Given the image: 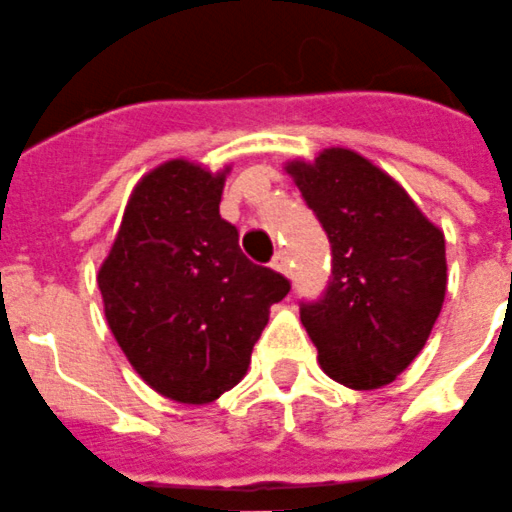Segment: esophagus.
<instances>
[{"label":"esophagus","mask_w":512,"mask_h":512,"mask_svg":"<svg viewBox=\"0 0 512 512\" xmlns=\"http://www.w3.org/2000/svg\"><path fill=\"white\" fill-rule=\"evenodd\" d=\"M272 270L282 272V275H290V260H287L285 252H277L275 260H272Z\"/></svg>","instance_id":"obj_1"}]
</instances>
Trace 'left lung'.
I'll return each mask as SVG.
<instances>
[{
  "instance_id": "8db88e82",
  "label": "left lung",
  "mask_w": 512,
  "mask_h": 512,
  "mask_svg": "<svg viewBox=\"0 0 512 512\" xmlns=\"http://www.w3.org/2000/svg\"><path fill=\"white\" fill-rule=\"evenodd\" d=\"M287 172L330 240L325 292L300 302L322 370L355 390L388 385L423 350L443 307V232L357 152L325 150Z\"/></svg>"
}]
</instances>
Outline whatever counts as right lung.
Listing matches in <instances>:
<instances>
[{
  "label": "right lung",
  "mask_w": 512,
  "mask_h": 512,
  "mask_svg": "<svg viewBox=\"0 0 512 512\" xmlns=\"http://www.w3.org/2000/svg\"><path fill=\"white\" fill-rule=\"evenodd\" d=\"M225 175L172 160L135 187L99 270L109 330L142 380L202 405L235 388L290 280L240 250Z\"/></svg>",
  "instance_id": "obj_1"
}]
</instances>
